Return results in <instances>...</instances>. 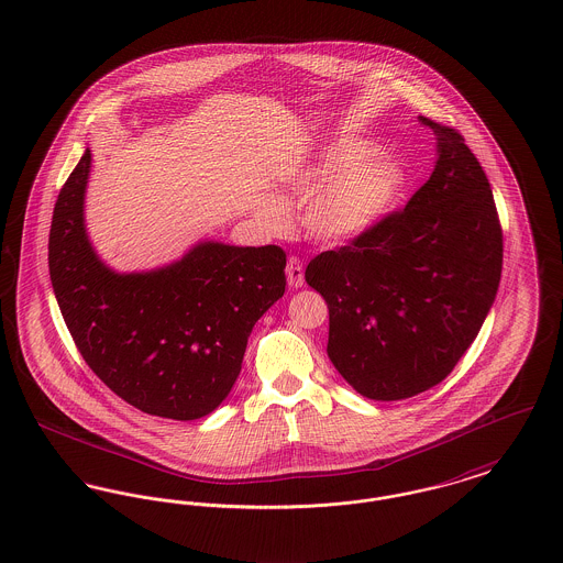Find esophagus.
<instances>
[{"mask_svg": "<svg viewBox=\"0 0 563 563\" xmlns=\"http://www.w3.org/2000/svg\"><path fill=\"white\" fill-rule=\"evenodd\" d=\"M287 280H289V287L294 289H300L303 287V265L302 261L298 257H289L287 260Z\"/></svg>", "mask_w": 563, "mask_h": 563, "instance_id": "esophagus-1", "label": "esophagus"}]
</instances>
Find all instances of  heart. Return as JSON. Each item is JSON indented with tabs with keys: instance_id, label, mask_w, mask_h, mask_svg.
<instances>
[{
	"instance_id": "b5f03b06",
	"label": "heart",
	"mask_w": 563,
	"mask_h": 563,
	"mask_svg": "<svg viewBox=\"0 0 563 563\" xmlns=\"http://www.w3.org/2000/svg\"><path fill=\"white\" fill-rule=\"evenodd\" d=\"M371 152V145L336 143L303 177L302 192L310 195L303 227L312 238L345 244L373 231L396 208L407 172L391 156Z\"/></svg>"
}]
</instances>
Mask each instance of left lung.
I'll use <instances>...</instances> for the list:
<instances>
[{
	"instance_id": "8db88e82",
	"label": "left lung",
	"mask_w": 563,
	"mask_h": 563,
	"mask_svg": "<svg viewBox=\"0 0 563 563\" xmlns=\"http://www.w3.org/2000/svg\"><path fill=\"white\" fill-rule=\"evenodd\" d=\"M418 120L437 136L429 181L303 274L330 310L332 364L373 400L441 384L476 341L501 278L504 235L484 169L459 130Z\"/></svg>"
}]
</instances>
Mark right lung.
<instances>
[{
	"label": "right lung",
	"instance_id": "1",
	"mask_svg": "<svg viewBox=\"0 0 563 563\" xmlns=\"http://www.w3.org/2000/svg\"><path fill=\"white\" fill-rule=\"evenodd\" d=\"M86 150L59 190L48 272L87 366L143 413L197 420L233 388L249 336L285 294L280 246L201 242L172 265L118 274L93 253L84 222Z\"/></svg>",
	"mask_w": 563,
	"mask_h": 563
}]
</instances>
